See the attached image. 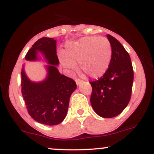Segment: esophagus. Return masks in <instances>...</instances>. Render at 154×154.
<instances>
[{
	"label": "esophagus",
	"instance_id": "34e87169",
	"mask_svg": "<svg viewBox=\"0 0 154 154\" xmlns=\"http://www.w3.org/2000/svg\"><path fill=\"white\" fill-rule=\"evenodd\" d=\"M75 82H76V83H77V85H79L82 82V80H81V79H76Z\"/></svg>",
	"mask_w": 154,
	"mask_h": 154
}]
</instances>
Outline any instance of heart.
I'll return each mask as SVG.
<instances>
[{"mask_svg": "<svg viewBox=\"0 0 154 154\" xmlns=\"http://www.w3.org/2000/svg\"><path fill=\"white\" fill-rule=\"evenodd\" d=\"M64 55L60 58L61 64L66 69L74 70L76 62L81 70L92 78L102 77L111 63L112 49L106 38L84 37L65 45Z\"/></svg>", "mask_w": 154, "mask_h": 154, "instance_id": "b5f03b06", "label": "heart"}]
</instances>
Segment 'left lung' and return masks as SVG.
Wrapping results in <instances>:
<instances>
[{"label": "left lung", "instance_id": "1", "mask_svg": "<svg viewBox=\"0 0 154 154\" xmlns=\"http://www.w3.org/2000/svg\"><path fill=\"white\" fill-rule=\"evenodd\" d=\"M112 49L107 72L98 80L91 82V103L95 112L103 118L119 115L127 107L131 97L133 69L130 55L123 45L107 35Z\"/></svg>", "mask_w": 154, "mask_h": 154}]
</instances>
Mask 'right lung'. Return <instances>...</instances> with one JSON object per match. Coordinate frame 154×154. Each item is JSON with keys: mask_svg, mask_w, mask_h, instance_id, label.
<instances>
[{"mask_svg": "<svg viewBox=\"0 0 154 154\" xmlns=\"http://www.w3.org/2000/svg\"><path fill=\"white\" fill-rule=\"evenodd\" d=\"M40 53L48 63L47 76L40 82H32L21 72L22 93L28 113L35 121L46 125L62 122L68 111L72 93L77 88L73 79L61 75L56 68L59 63L56 55V40L42 38L32 45L25 56L26 61H38Z\"/></svg>", "mask_w": 154, "mask_h": 154, "instance_id": "right-lung-1", "label": "right lung"}]
</instances>
